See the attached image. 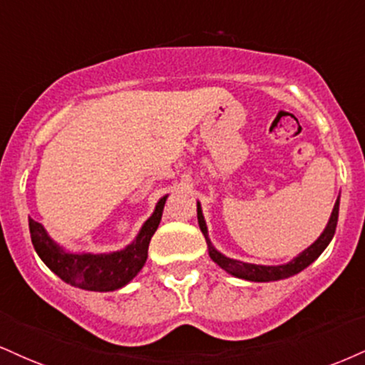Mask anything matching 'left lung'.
<instances>
[{
	"label": "left lung",
	"mask_w": 365,
	"mask_h": 365,
	"mask_svg": "<svg viewBox=\"0 0 365 365\" xmlns=\"http://www.w3.org/2000/svg\"><path fill=\"white\" fill-rule=\"evenodd\" d=\"M338 207H340V197L336 199L335 207L331 210L330 221H328L324 231L319 235V238L316 240L311 247L306 248L304 252L297 255V257H294L291 262L282 263V265H257V263L240 262V260H235V258L226 257V255L217 252V250L212 247V243H210L207 225H205L204 214H202L200 202H197V219H199V227L202 235L205 236V241H207L209 257L212 258V262L217 263L222 270H226L227 274L235 275V277L238 279L252 280V282H274V280H282L299 274L301 270H304L306 267H309L311 263H313L316 258L324 252V248L330 245V241L333 240V235H335L336 222H338Z\"/></svg>",
	"instance_id": "left-lung-1"
}]
</instances>
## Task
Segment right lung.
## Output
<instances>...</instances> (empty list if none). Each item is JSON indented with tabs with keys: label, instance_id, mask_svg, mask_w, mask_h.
Returning a JSON list of instances; mask_svg holds the SVG:
<instances>
[{
	"label": "right lung",
	"instance_id": "1",
	"mask_svg": "<svg viewBox=\"0 0 365 365\" xmlns=\"http://www.w3.org/2000/svg\"><path fill=\"white\" fill-rule=\"evenodd\" d=\"M166 197L158 200L155 212L144 222L134 241L124 250L112 253L66 252L47 235L41 222L29 217L32 245L41 260L59 279L74 287L95 292H110L124 287L139 274L148 260L149 241L160 226Z\"/></svg>",
	"mask_w": 365,
	"mask_h": 365
}]
</instances>
